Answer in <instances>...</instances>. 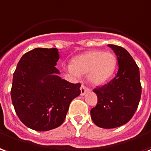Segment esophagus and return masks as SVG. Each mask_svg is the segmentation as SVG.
<instances>
[{
    "instance_id": "34e87169",
    "label": "esophagus",
    "mask_w": 151,
    "mask_h": 151,
    "mask_svg": "<svg viewBox=\"0 0 151 151\" xmlns=\"http://www.w3.org/2000/svg\"><path fill=\"white\" fill-rule=\"evenodd\" d=\"M89 91V89L88 88H86L85 86H83V85H82V86L80 87V94H81V96H83L86 92H88Z\"/></svg>"
}]
</instances>
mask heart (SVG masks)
Returning <instances> with one entry per match:
<instances>
[{"instance_id": "b5f03b06", "label": "heart", "mask_w": 151, "mask_h": 151, "mask_svg": "<svg viewBox=\"0 0 151 151\" xmlns=\"http://www.w3.org/2000/svg\"><path fill=\"white\" fill-rule=\"evenodd\" d=\"M116 55L110 51L92 50L74 57L68 71L75 76L88 73L93 85H101L113 76L116 68Z\"/></svg>"}]
</instances>
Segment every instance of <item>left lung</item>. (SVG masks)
Wrapping results in <instances>:
<instances>
[{"label": "left lung", "instance_id": "obj_1", "mask_svg": "<svg viewBox=\"0 0 151 151\" xmlns=\"http://www.w3.org/2000/svg\"><path fill=\"white\" fill-rule=\"evenodd\" d=\"M118 61V71L110 82L95 88L98 102L91 109L96 125L113 129L125 125L136 112L141 99L142 86L139 68L127 50L116 45H108Z\"/></svg>", "mask_w": 151, "mask_h": 151}]
</instances>
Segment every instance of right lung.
Masks as SVG:
<instances>
[{
  "label": "right lung",
  "mask_w": 151,
  "mask_h": 151,
  "mask_svg": "<svg viewBox=\"0 0 151 151\" xmlns=\"http://www.w3.org/2000/svg\"><path fill=\"white\" fill-rule=\"evenodd\" d=\"M59 59L56 48H35L23 55L14 73V109L21 122L36 131L62 125L71 102L80 94V83H69L59 76Z\"/></svg>",
  "instance_id": "1"
}]
</instances>
